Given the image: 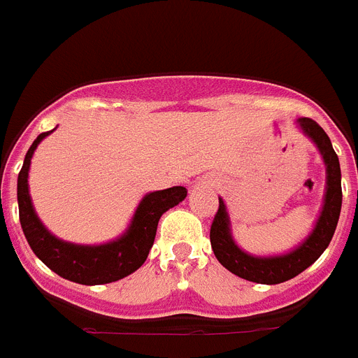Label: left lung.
Here are the masks:
<instances>
[{
	"mask_svg": "<svg viewBox=\"0 0 358 358\" xmlns=\"http://www.w3.org/2000/svg\"><path fill=\"white\" fill-rule=\"evenodd\" d=\"M300 129L306 136L313 140L317 149L322 155L326 164V194H324V206L317 224H315L311 235L293 251L278 257H253L245 253L236 245L231 235L229 215L225 209L222 198L215 220L211 224V248L218 262L235 273L240 278L257 284H280L291 280L296 275L308 269L320 255L326 251L333 238V233L337 229L338 216L342 207V185H341V164H338L337 152L333 151L331 140L324 133V129L311 118H300Z\"/></svg>",
	"mask_w": 358,
	"mask_h": 358,
	"instance_id": "8db88e82",
	"label": "left lung"
}]
</instances>
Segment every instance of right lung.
<instances>
[{
  "mask_svg": "<svg viewBox=\"0 0 358 358\" xmlns=\"http://www.w3.org/2000/svg\"><path fill=\"white\" fill-rule=\"evenodd\" d=\"M54 131V129H52ZM52 131L41 133L27 151L23 167L17 174V206H20L21 229L25 238L45 266L62 278H67L83 286H98L116 282L142 267L147 255L155 244L158 220L167 209L178 206L187 189L182 185L155 191L142 198L136 207L131 225L120 238L100 245H78L63 242L50 235L49 229L40 222L29 194V169L36 147Z\"/></svg>",
  "mask_w": 358,
  "mask_h": 358,
  "instance_id": "add662e5",
  "label": "right lung"
}]
</instances>
